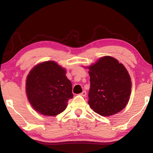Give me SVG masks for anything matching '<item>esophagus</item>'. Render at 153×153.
Instances as JSON below:
<instances>
[{"instance_id": "1", "label": "esophagus", "mask_w": 153, "mask_h": 153, "mask_svg": "<svg viewBox=\"0 0 153 153\" xmlns=\"http://www.w3.org/2000/svg\"><path fill=\"white\" fill-rule=\"evenodd\" d=\"M80 95L82 96V97H86V92L85 91V90H84L82 93H80Z\"/></svg>"}]
</instances>
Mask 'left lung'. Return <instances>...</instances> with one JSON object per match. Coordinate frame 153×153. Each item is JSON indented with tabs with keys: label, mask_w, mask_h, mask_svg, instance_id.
<instances>
[{
	"label": "left lung",
	"mask_w": 153,
	"mask_h": 153,
	"mask_svg": "<svg viewBox=\"0 0 153 153\" xmlns=\"http://www.w3.org/2000/svg\"><path fill=\"white\" fill-rule=\"evenodd\" d=\"M90 88L88 103L101 116L123 110L131 94L130 76L122 64L111 56H104L88 67Z\"/></svg>",
	"instance_id": "left-lung-1"
}]
</instances>
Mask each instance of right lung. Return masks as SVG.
I'll return each mask as SVG.
<instances>
[{"instance_id": "right-lung-1", "label": "right lung", "mask_w": 153, "mask_h": 153, "mask_svg": "<svg viewBox=\"0 0 153 153\" xmlns=\"http://www.w3.org/2000/svg\"><path fill=\"white\" fill-rule=\"evenodd\" d=\"M66 71L54 61L38 64L26 79V94L34 109L42 115L55 116L65 109L73 98L72 84Z\"/></svg>"}]
</instances>
